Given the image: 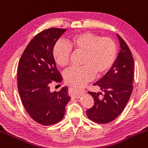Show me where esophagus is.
Segmentation results:
<instances>
[{
  "instance_id": "obj_1",
  "label": "esophagus",
  "mask_w": 148,
  "mask_h": 148,
  "mask_svg": "<svg viewBox=\"0 0 148 148\" xmlns=\"http://www.w3.org/2000/svg\"><path fill=\"white\" fill-rule=\"evenodd\" d=\"M70 91H71V93H70L71 96L75 98H78L81 96L83 92H85V90H78L75 87H71Z\"/></svg>"
}]
</instances>
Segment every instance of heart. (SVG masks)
I'll list each match as a JSON object with an SVG mask.
<instances>
[{
  "instance_id": "1",
  "label": "heart",
  "mask_w": 148,
  "mask_h": 148,
  "mask_svg": "<svg viewBox=\"0 0 148 148\" xmlns=\"http://www.w3.org/2000/svg\"><path fill=\"white\" fill-rule=\"evenodd\" d=\"M71 49L83 52L80 68H73L65 74L68 84L81 87L94 76L103 75L109 71L115 61L117 46L110 38L101 37L91 32H81L71 36L67 43L58 42L53 49L55 61L61 68L69 63Z\"/></svg>"
}]
</instances>
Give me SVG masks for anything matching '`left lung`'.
I'll return each instance as SVG.
<instances>
[{
	"label": "left lung",
	"mask_w": 148,
	"mask_h": 148,
	"mask_svg": "<svg viewBox=\"0 0 148 148\" xmlns=\"http://www.w3.org/2000/svg\"><path fill=\"white\" fill-rule=\"evenodd\" d=\"M120 50L115 63L102 78L94 83L103 92H88L93 97L94 105L86 110L90 120L97 123L112 121L123 110L132 91L134 60L130 48L117 34ZM102 95V96H100Z\"/></svg>",
	"instance_id": "8db88e82"
}]
</instances>
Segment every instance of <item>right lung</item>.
<instances>
[{
	"label": "right lung",
	"mask_w": 148,
	"mask_h": 148,
	"mask_svg": "<svg viewBox=\"0 0 148 148\" xmlns=\"http://www.w3.org/2000/svg\"><path fill=\"white\" fill-rule=\"evenodd\" d=\"M66 29L53 28L36 35L23 53L18 63V88L24 108L35 121L51 125L61 120L71 97L68 87L51 92L52 80L60 83L53 49Z\"/></svg>",
	"instance_id": "right-lung-1"
}]
</instances>
